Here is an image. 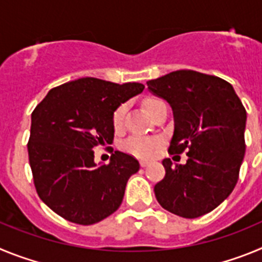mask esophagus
Instances as JSON below:
<instances>
[{
	"label": "esophagus",
	"instance_id": "esophagus-1",
	"mask_svg": "<svg viewBox=\"0 0 262 262\" xmlns=\"http://www.w3.org/2000/svg\"><path fill=\"white\" fill-rule=\"evenodd\" d=\"M148 165H149V161H147V160H140V166L142 168H145Z\"/></svg>",
	"mask_w": 262,
	"mask_h": 262
}]
</instances>
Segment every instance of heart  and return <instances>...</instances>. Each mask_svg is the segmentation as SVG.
I'll use <instances>...</instances> for the list:
<instances>
[{"label": "heart", "instance_id": "heart-1", "mask_svg": "<svg viewBox=\"0 0 262 262\" xmlns=\"http://www.w3.org/2000/svg\"><path fill=\"white\" fill-rule=\"evenodd\" d=\"M156 102V99H149L147 101V107L148 110L152 107ZM124 115H126V105H120L117 110L114 111L113 115V124L115 128H120L123 124ZM123 151L129 155H134L136 157H151L155 154V148H156V142L151 140V139H145L142 136H131L122 144Z\"/></svg>", "mask_w": 262, "mask_h": 262}]
</instances>
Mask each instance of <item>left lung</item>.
Instances as JSON below:
<instances>
[{
  "label": "left lung",
  "mask_w": 262,
  "mask_h": 262,
  "mask_svg": "<svg viewBox=\"0 0 262 262\" xmlns=\"http://www.w3.org/2000/svg\"><path fill=\"white\" fill-rule=\"evenodd\" d=\"M147 85L173 110L169 154L189 149L186 164L163 160L166 173L155 185L157 202L178 216H202L227 200L237 182L247 111L232 85L216 76L182 69Z\"/></svg>",
  "instance_id": "left-lung-1"
}]
</instances>
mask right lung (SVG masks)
Instances as JSON below:
<instances>
[{"instance_id": "obj_1", "label": "right lung", "mask_w": 262, "mask_h": 262, "mask_svg": "<svg viewBox=\"0 0 262 262\" xmlns=\"http://www.w3.org/2000/svg\"><path fill=\"white\" fill-rule=\"evenodd\" d=\"M143 90L139 82L78 78L51 89L32 111L29 161L38 195L52 211L89 226L119 209L139 161L115 151L108 165H97L93 148L113 143L114 111Z\"/></svg>"}]
</instances>
